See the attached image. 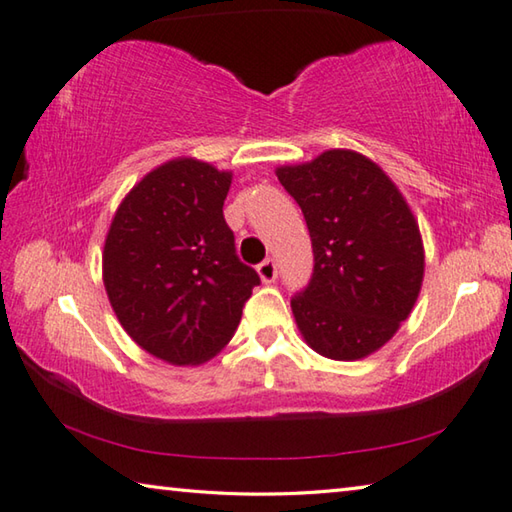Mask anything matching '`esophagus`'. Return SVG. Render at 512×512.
<instances>
[{
	"label": "esophagus",
	"instance_id": "esophagus-1",
	"mask_svg": "<svg viewBox=\"0 0 512 512\" xmlns=\"http://www.w3.org/2000/svg\"><path fill=\"white\" fill-rule=\"evenodd\" d=\"M257 273H259V277H262V282L271 284L277 277V264L273 262V259H264V262L257 266Z\"/></svg>",
	"mask_w": 512,
	"mask_h": 512
}]
</instances>
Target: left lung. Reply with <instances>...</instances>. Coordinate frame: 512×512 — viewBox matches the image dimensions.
Masks as SVG:
<instances>
[{
  "mask_svg": "<svg viewBox=\"0 0 512 512\" xmlns=\"http://www.w3.org/2000/svg\"><path fill=\"white\" fill-rule=\"evenodd\" d=\"M275 173L305 214L314 248L311 280L291 298L300 334L327 359L368 357L418 300L424 248L413 212L357 151L332 149Z\"/></svg>",
  "mask_w": 512,
  "mask_h": 512,
  "instance_id": "1",
  "label": "left lung"
}]
</instances>
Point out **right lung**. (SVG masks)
Wrapping results in <instances>:
<instances>
[{"label":"right lung","mask_w":512,"mask_h":512,"mask_svg":"<svg viewBox=\"0 0 512 512\" xmlns=\"http://www.w3.org/2000/svg\"><path fill=\"white\" fill-rule=\"evenodd\" d=\"M230 171L178 158L121 201L103 246V284L128 336L173 366L212 359L259 284L223 219Z\"/></svg>","instance_id":"obj_1"}]
</instances>
